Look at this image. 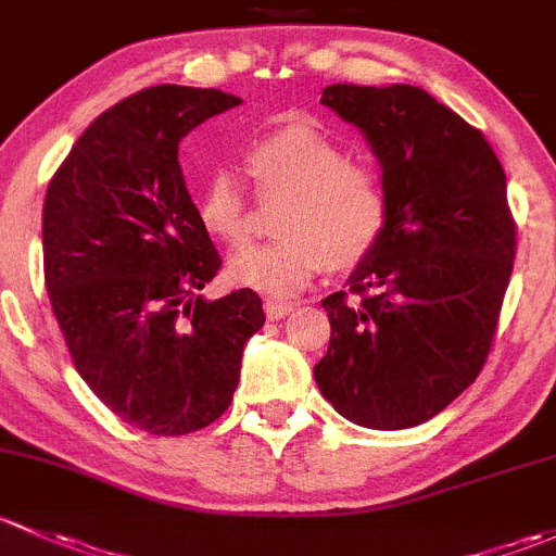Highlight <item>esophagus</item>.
<instances>
[{
    "mask_svg": "<svg viewBox=\"0 0 556 556\" xmlns=\"http://www.w3.org/2000/svg\"><path fill=\"white\" fill-rule=\"evenodd\" d=\"M291 311H294V305H291V302H273V300L265 302V313L270 320L286 318Z\"/></svg>",
    "mask_w": 556,
    "mask_h": 556,
    "instance_id": "34e87169",
    "label": "esophagus"
}]
</instances>
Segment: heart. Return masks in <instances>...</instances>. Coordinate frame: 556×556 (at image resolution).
<instances>
[{"instance_id":"heart-1","label":"heart","mask_w":556,"mask_h":556,"mask_svg":"<svg viewBox=\"0 0 556 556\" xmlns=\"http://www.w3.org/2000/svg\"><path fill=\"white\" fill-rule=\"evenodd\" d=\"M249 170L262 194H286L276 222L278 240L230 256L227 276L260 294L291 296L320 267L348 270L380 240L388 222V192L380 174L351 163L313 119H291L256 141ZM198 219L208 236L238 245L249 238V208L230 174L208 176L198 198Z\"/></svg>"}]
</instances>
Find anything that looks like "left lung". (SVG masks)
I'll list each match as a JSON object with an SVG mask.
<instances>
[{
  "label": "left lung",
  "instance_id": "left-lung-1",
  "mask_svg": "<svg viewBox=\"0 0 556 556\" xmlns=\"http://www.w3.org/2000/svg\"><path fill=\"white\" fill-rule=\"evenodd\" d=\"M320 104L380 160L388 222L334 291L324 399L377 431L420 426L482 371L514 270L506 174L473 125L415 85H329Z\"/></svg>",
  "mask_w": 556,
  "mask_h": 556
}]
</instances>
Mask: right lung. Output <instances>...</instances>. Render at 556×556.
<instances>
[{
	"mask_svg": "<svg viewBox=\"0 0 556 556\" xmlns=\"http://www.w3.org/2000/svg\"><path fill=\"white\" fill-rule=\"evenodd\" d=\"M238 104L185 85L128 96L88 125L45 194V283L74 369L154 437L225 415L245 342L265 324L256 291L200 294L222 256L179 165V141Z\"/></svg>",
	"mask_w": 556,
	"mask_h": 556,
	"instance_id": "add662e5",
	"label": "right lung"
}]
</instances>
